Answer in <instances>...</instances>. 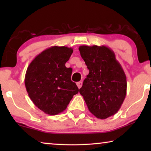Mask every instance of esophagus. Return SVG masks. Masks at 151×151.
I'll list each match as a JSON object with an SVG mask.
<instances>
[{
	"label": "esophagus",
	"mask_w": 151,
	"mask_h": 151,
	"mask_svg": "<svg viewBox=\"0 0 151 151\" xmlns=\"http://www.w3.org/2000/svg\"><path fill=\"white\" fill-rule=\"evenodd\" d=\"M76 84H77V86H78V88H80L82 87V82H78L77 83H76Z\"/></svg>",
	"instance_id": "34e87169"
}]
</instances>
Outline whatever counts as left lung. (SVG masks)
Listing matches in <instances>:
<instances>
[{
  "instance_id": "obj_1",
  "label": "left lung",
  "mask_w": 151,
  "mask_h": 151,
  "mask_svg": "<svg viewBox=\"0 0 151 151\" xmlns=\"http://www.w3.org/2000/svg\"><path fill=\"white\" fill-rule=\"evenodd\" d=\"M81 57L89 70L80 93L88 110L99 119L115 115L127 94V77L113 51L106 46L79 47Z\"/></svg>"
}]
</instances>
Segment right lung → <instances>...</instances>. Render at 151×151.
<instances>
[{
	"instance_id": "obj_1",
	"label": "right lung",
	"mask_w": 151,
	"mask_h": 151,
	"mask_svg": "<svg viewBox=\"0 0 151 151\" xmlns=\"http://www.w3.org/2000/svg\"><path fill=\"white\" fill-rule=\"evenodd\" d=\"M73 51L65 46L49 47L37 55L27 69V91L33 103L46 114L63 112L79 91L71 80L72 69L65 67Z\"/></svg>"
}]
</instances>
